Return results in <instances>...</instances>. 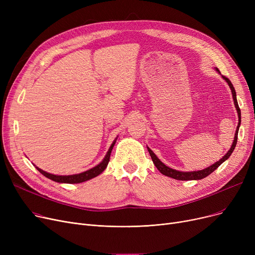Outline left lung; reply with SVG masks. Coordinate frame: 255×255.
<instances>
[{"label": "left lung", "mask_w": 255, "mask_h": 255, "mask_svg": "<svg viewBox=\"0 0 255 255\" xmlns=\"http://www.w3.org/2000/svg\"><path fill=\"white\" fill-rule=\"evenodd\" d=\"M215 70H216L219 74H221L220 71H219L217 68H215ZM222 78L225 80V82H226L227 84H229V86H230V88H231V90H232L235 107H236L237 113H238V117H239V123H238V126H237V130H236V133H235V137H234V141H233V144H232V146H231V149H230L229 151H227V153L219 160V161H217V162H215L214 164L210 165L209 167H207V168H205V169L195 170V171H180V170L172 169V168L166 166L163 162L160 161V159L155 155V153H154L150 148H148V146H146V148H148V151H149L150 155H151V158H152V160H153V162H154L155 166L157 167V169H158L160 172L162 173V175H164V176H166V177H169V178H172V179H175V180H180V181L202 180V179L208 177L209 175H211V173H212L214 170L217 169L218 166L221 165V164L225 161V160L229 159L230 156L232 155V153L234 152V150H235V148H236L237 141H238V132H239V128H240V125H241V110H240L238 101H237V94H236V91H235V88H234L232 82H231V80H230L229 78L223 76V75H222Z\"/></svg>", "instance_id": "obj_1"}]
</instances>
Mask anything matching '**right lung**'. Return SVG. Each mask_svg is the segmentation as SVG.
I'll return each mask as SVG.
<instances>
[{"label":"right lung","instance_id":"1","mask_svg":"<svg viewBox=\"0 0 255 255\" xmlns=\"http://www.w3.org/2000/svg\"><path fill=\"white\" fill-rule=\"evenodd\" d=\"M117 138H118V137L115 138V140L113 141L112 145L110 146L109 151H107L105 157L103 158V160H102V161H101L99 164H97L96 166H94L93 168H90V169H88V170H86V171L80 172V173H75V175H69V176H60V175H53V173L46 172V171H44L43 169L37 167L36 165H35V166H36V168H37L40 172L42 173V175H43L44 177H46V178H48V179H50V180H52V181H55V182H58V183L77 184V183H83V182L89 181V180H91V179H93V178H95V177L99 176L100 173H102V171L106 168L107 164H109V162H110L111 153H112L114 145H115V143H116V141H117Z\"/></svg>","mask_w":255,"mask_h":255}]
</instances>
